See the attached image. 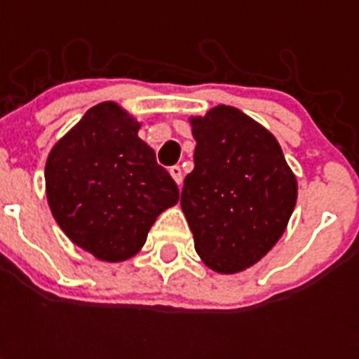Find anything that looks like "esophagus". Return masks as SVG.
Listing matches in <instances>:
<instances>
[{"label": "esophagus", "instance_id": "esophagus-1", "mask_svg": "<svg viewBox=\"0 0 359 359\" xmlns=\"http://www.w3.org/2000/svg\"><path fill=\"white\" fill-rule=\"evenodd\" d=\"M169 175L173 177V180L177 182V186L182 184V169H180L179 165H173V168L169 169Z\"/></svg>", "mask_w": 359, "mask_h": 359}]
</instances>
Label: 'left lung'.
<instances>
[{"mask_svg": "<svg viewBox=\"0 0 359 359\" xmlns=\"http://www.w3.org/2000/svg\"><path fill=\"white\" fill-rule=\"evenodd\" d=\"M194 171L180 207L197 255L218 273L259 262L287 229L298 197L296 175L270 130L231 106L188 117Z\"/></svg>", "mask_w": 359, "mask_h": 359, "instance_id": "left-lung-1", "label": "left lung"}]
</instances>
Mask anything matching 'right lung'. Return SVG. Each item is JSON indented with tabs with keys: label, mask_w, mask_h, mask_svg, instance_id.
<instances>
[{
	"label": "right lung",
	"mask_w": 359,
	"mask_h": 359,
	"mask_svg": "<svg viewBox=\"0 0 359 359\" xmlns=\"http://www.w3.org/2000/svg\"><path fill=\"white\" fill-rule=\"evenodd\" d=\"M117 102L93 106L48 154V207L72 244L104 262L137 255L179 188Z\"/></svg>",
	"instance_id": "right-lung-1"
}]
</instances>
